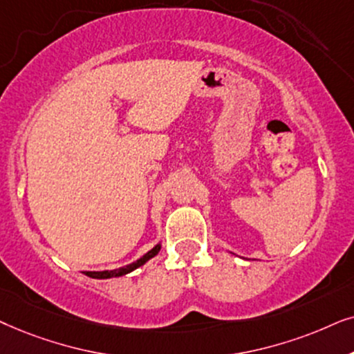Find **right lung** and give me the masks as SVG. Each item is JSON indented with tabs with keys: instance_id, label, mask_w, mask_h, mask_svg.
Masks as SVG:
<instances>
[{
	"instance_id": "add662e5",
	"label": "right lung",
	"mask_w": 354,
	"mask_h": 354,
	"mask_svg": "<svg viewBox=\"0 0 354 354\" xmlns=\"http://www.w3.org/2000/svg\"><path fill=\"white\" fill-rule=\"evenodd\" d=\"M160 251V244H157L152 251H149L145 256H142L139 259V261H136L133 263H129V266L126 267H121V268H116V270H103V272H86V275L92 277V279H111V277H121V275H126V273L133 272L134 268H138L140 266H144L145 262L149 261V259H152L153 256H157Z\"/></svg>"
}]
</instances>
